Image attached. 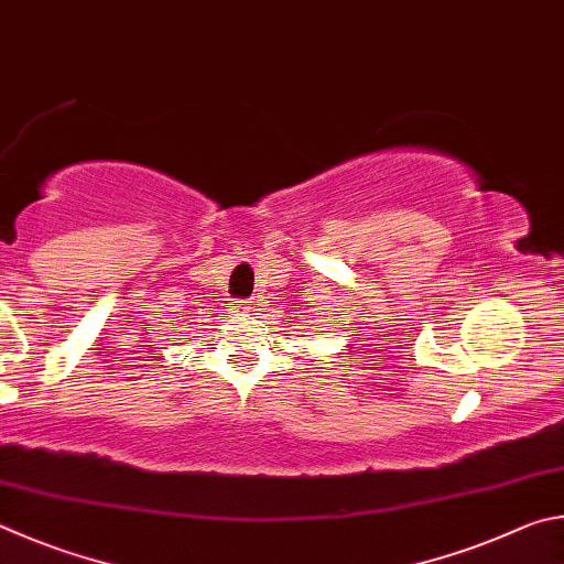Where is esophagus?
I'll return each instance as SVG.
<instances>
[{
  "label": "esophagus",
  "instance_id": "obj_1",
  "mask_svg": "<svg viewBox=\"0 0 564 564\" xmlns=\"http://www.w3.org/2000/svg\"><path fill=\"white\" fill-rule=\"evenodd\" d=\"M240 310H242V312H245V310H247V307H245V304H242V307H240Z\"/></svg>",
  "mask_w": 564,
  "mask_h": 564
}]
</instances>
